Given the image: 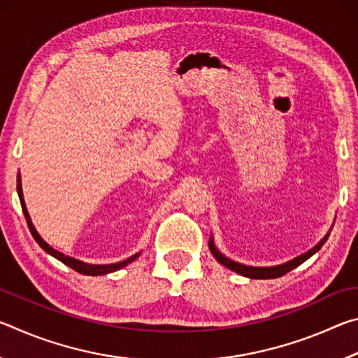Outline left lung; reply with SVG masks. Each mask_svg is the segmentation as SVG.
Returning <instances> with one entry per match:
<instances>
[{
    "instance_id": "obj_1",
    "label": "left lung",
    "mask_w": 358,
    "mask_h": 358,
    "mask_svg": "<svg viewBox=\"0 0 358 358\" xmlns=\"http://www.w3.org/2000/svg\"><path fill=\"white\" fill-rule=\"evenodd\" d=\"M330 232H331V229L325 234V237L320 240L316 246L311 248L310 251L303 252V254H300V256L294 257L292 260H287V262L280 264V265H273V266H252V265H245V264L235 262V260L226 257L220 250H217L216 245H215L213 235L210 237L208 248H210L211 254H213V256L216 257L217 262L222 264L224 266H227L229 270L235 271V273H238L241 276H246V278H251V280H273V278H280L282 275L289 273L290 270L296 268V266L301 265L303 262H305V260H308L311 256H314V254H316L320 250V248H322V245L325 243L327 238H329Z\"/></svg>"
}]
</instances>
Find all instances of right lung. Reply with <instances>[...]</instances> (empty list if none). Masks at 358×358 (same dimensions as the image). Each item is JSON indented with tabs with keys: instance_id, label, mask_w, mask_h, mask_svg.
I'll use <instances>...</instances> for the list:
<instances>
[{
	"instance_id": "1",
	"label": "right lung",
	"mask_w": 358,
	"mask_h": 358,
	"mask_svg": "<svg viewBox=\"0 0 358 358\" xmlns=\"http://www.w3.org/2000/svg\"><path fill=\"white\" fill-rule=\"evenodd\" d=\"M17 192H19V199H20V203H22V210H23V215H25V220L28 222V227H29V232H31L33 238L36 240V243H38L42 250H44L47 254H50L55 259H58L59 262H63L64 265L71 266L72 270L78 271V273L82 275H87V276H101V275H107V273H113V271H117L120 268H123L131 262H134V260L141 256V252H136L134 256H131L128 259L121 260V262L117 264H104V265H96V264H87V262H82V260H78L76 257H71V256H66V254L59 252L57 250H53V248L44 241V238L41 237L38 234V230L33 226V221L31 217H29V213L27 210V205H25V199H23V189H22V178H20V173L17 175Z\"/></svg>"
}]
</instances>
